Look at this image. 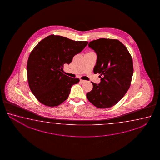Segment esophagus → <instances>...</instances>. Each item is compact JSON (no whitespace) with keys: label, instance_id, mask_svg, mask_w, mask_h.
<instances>
[{"label":"esophagus","instance_id":"1","mask_svg":"<svg viewBox=\"0 0 160 160\" xmlns=\"http://www.w3.org/2000/svg\"><path fill=\"white\" fill-rule=\"evenodd\" d=\"M80 82H81V83H84V82H86L87 81H85V80H82V79H80Z\"/></svg>","mask_w":160,"mask_h":160}]
</instances>
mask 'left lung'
Segmentation results:
<instances>
[{
  "mask_svg": "<svg viewBox=\"0 0 160 160\" xmlns=\"http://www.w3.org/2000/svg\"><path fill=\"white\" fill-rule=\"evenodd\" d=\"M88 46L98 56L93 69L100 74L99 84L91 82L93 88L86 96L98 108H106L116 105L130 87L133 74L132 58L127 48L117 39L99 38Z\"/></svg>",
  "mask_w": 160,
  "mask_h": 160,
  "instance_id": "8db88e82",
  "label": "left lung"
}]
</instances>
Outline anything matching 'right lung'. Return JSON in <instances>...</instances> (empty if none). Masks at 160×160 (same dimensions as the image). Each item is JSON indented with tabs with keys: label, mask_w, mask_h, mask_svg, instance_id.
Here are the masks:
<instances>
[{
	"label": "right lung",
	"mask_w": 160,
	"mask_h": 160,
	"mask_svg": "<svg viewBox=\"0 0 160 160\" xmlns=\"http://www.w3.org/2000/svg\"><path fill=\"white\" fill-rule=\"evenodd\" d=\"M88 43L51 35L33 49L27 61V78L31 92L40 102L54 107L67 100L71 87L79 79L63 74V65L71 63Z\"/></svg>",
	"instance_id": "obj_1"
}]
</instances>
